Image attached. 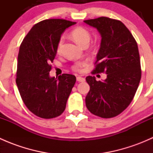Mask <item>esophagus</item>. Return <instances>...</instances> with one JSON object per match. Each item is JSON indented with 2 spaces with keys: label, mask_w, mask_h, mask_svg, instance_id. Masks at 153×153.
Instances as JSON below:
<instances>
[{
  "label": "esophagus",
  "mask_w": 153,
  "mask_h": 153,
  "mask_svg": "<svg viewBox=\"0 0 153 153\" xmlns=\"http://www.w3.org/2000/svg\"><path fill=\"white\" fill-rule=\"evenodd\" d=\"M77 81H78V82H84V81H85V78H82V77H77Z\"/></svg>",
  "instance_id": "obj_1"
}]
</instances>
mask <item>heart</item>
Returning <instances> with one entry per match:
<instances>
[{
  "mask_svg": "<svg viewBox=\"0 0 153 153\" xmlns=\"http://www.w3.org/2000/svg\"><path fill=\"white\" fill-rule=\"evenodd\" d=\"M71 36L74 39V41L78 44L81 46H84L85 44H89V41L91 38L90 32L86 28L82 27H78L73 29L71 31ZM63 43H64V37H61L59 38L57 44V52H60L61 47H62ZM85 65V63L77 62L74 64L73 69L75 71H81L82 68Z\"/></svg>",
  "mask_w": 153,
  "mask_h": 153,
  "instance_id": "b5f03b06",
  "label": "heart"
}]
</instances>
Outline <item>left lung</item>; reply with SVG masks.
Instances as JSON below:
<instances>
[{"mask_svg": "<svg viewBox=\"0 0 153 153\" xmlns=\"http://www.w3.org/2000/svg\"><path fill=\"white\" fill-rule=\"evenodd\" d=\"M101 36L93 75L105 72L104 81L86 78L90 89L86 106L93 115L104 118L117 116L133 99L141 78L138 44L121 21L106 17L84 21Z\"/></svg>", "mask_w": 153, "mask_h": 153, "instance_id": "8db88e82", "label": "left lung"}]
</instances>
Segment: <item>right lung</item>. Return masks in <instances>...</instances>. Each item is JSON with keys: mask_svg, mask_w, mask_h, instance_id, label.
Masks as SVG:
<instances>
[{"mask_svg": "<svg viewBox=\"0 0 153 153\" xmlns=\"http://www.w3.org/2000/svg\"><path fill=\"white\" fill-rule=\"evenodd\" d=\"M76 23L64 19H47L35 24L20 46L16 84L24 104L42 118L63 113L76 78L63 74L49 76L57 53V44L66 29Z\"/></svg>", "mask_w": 153, "mask_h": 153, "instance_id": "obj_1", "label": "right lung"}]
</instances>
